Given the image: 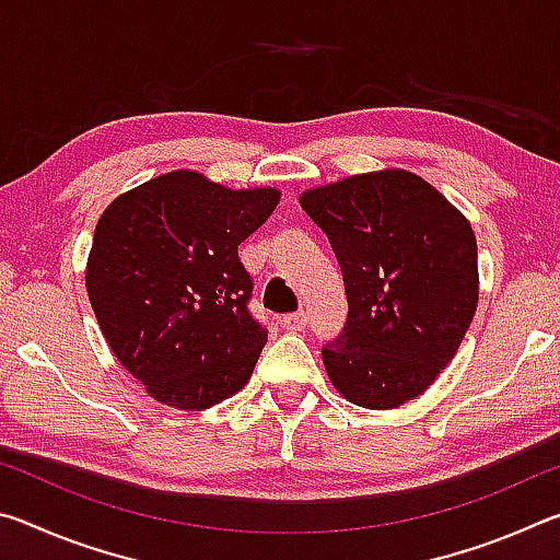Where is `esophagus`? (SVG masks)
Returning <instances> with one entry per match:
<instances>
[{
    "label": "esophagus",
    "instance_id": "1",
    "mask_svg": "<svg viewBox=\"0 0 560 560\" xmlns=\"http://www.w3.org/2000/svg\"><path fill=\"white\" fill-rule=\"evenodd\" d=\"M306 324H308V316L303 314V311L281 316V328H287V330H301V328H306Z\"/></svg>",
    "mask_w": 560,
    "mask_h": 560
}]
</instances>
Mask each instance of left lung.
Instances as JSON below:
<instances>
[{"mask_svg": "<svg viewBox=\"0 0 560 560\" xmlns=\"http://www.w3.org/2000/svg\"><path fill=\"white\" fill-rule=\"evenodd\" d=\"M301 207L343 271L348 318L324 346L336 390L368 410L422 395L457 353L479 301L477 240L464 214L407 170L308 189Z\"/></svg>", "mask_w": 560, "mask_h": 560, "instance_id": "8db88e82", "label": "left lung"}]
</instances>
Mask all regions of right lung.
I'll list each match as a JSON object with an SVG mask.
<instances>
[{"label":"right lung","instance_id":"obj_1","mask_svg":"<svg viewBox=\"0 0 560 560\" xmlns=\"http://www.w3.org/2000/svg\"><path fill=\"white\" fill-rule=\"evenodd\" d=\"M277 202L271 187L230 189L175 170L101 214L86 267L93 314L158 402L207 410L249 381L267 328L249 314L254 283L236 249Z\"/></svg>","mask_w":560,"mask_h":560}]
</instances>
